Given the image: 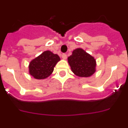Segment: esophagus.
I'll use <instances>...</instances> for the list:
<instances>
[{"label": "esophagus", "mask_w": 128, "mask_h": 128, "mask_svg": "<svg viewBox=\"0 0 128 128\" xmlns=\"http://www.w3.org/2000/svg\"><path fill=\"white\" fill-rule=\"evenodd\" d=\"M62 58L64 59V60H66V59L67 58V55H66V54H65V53H64V54H63L62 55Z\"/></svg>", "instance_id": "esophagus-1"}]
</instances>
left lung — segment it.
I'll return each instance as SVG.
<instances>
[{"instance_id":"8db88e82","label":"left lung","mask_w":128,"mask_h":128,"mask_svg":"<svg viewBox=\"0 0 128 128\" xmlns=\"http://www.w3.org/2000/svg\"><path fill=\"white\" fill-rule=\"evenodd\" d=\"M72 72L78 76L89 77L96 71V60L82 48H77L68 58Z\"/></svg>"}]
</instances>
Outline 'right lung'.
I'll return each instance as SVG.
<instances>
[{"label":"right lung","instance_id":"right-lung-1","mask_svg":"<svg viewBox=\"0 0 128 128\" xmlns=\"http://www.w3.org/2000/svg\"><path fill=\"white\" fill-rule=\"evenodd\" d=\"M60 60L57 54L52 52L45 51L34 59L29 64V73L38 80H42L48 77L54 70L56 63Z\"/></svg>","mask_w":128,"mask_h":128}]
</instances>
